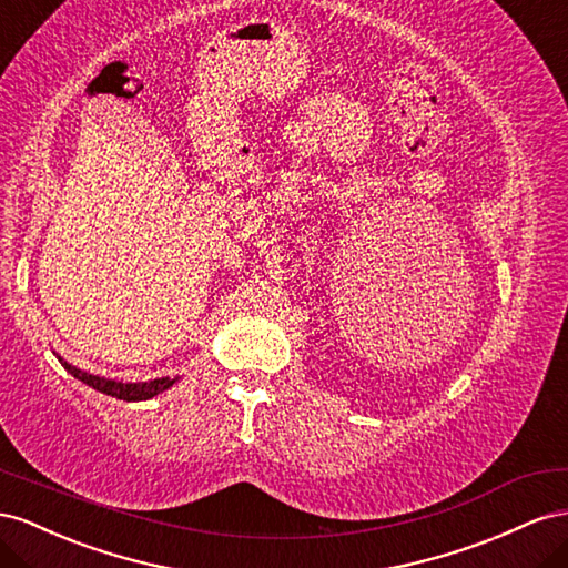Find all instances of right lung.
<instances>
[{
  "mask_svg": "<svg viewBox=\"0 0 568 568\" xmlns=\"http://www.w3.org/2000/svg\"><path fill=\"white\" fill-rule=\"evenodd\" d=\"M57 359L61 362V366L67 368L73 378L90 385L92 390H100V393H104L109 397H116V399H123V402L152 399V397H156L161 393H166L169 387H173L178 381H181V376H173V378L164 376V378H152V381H144V383H125V381H116V378H104V376L88 374V371L69 364L67 359H61L59 354H57Z\"/></svg>",
  "mask_w": 568,
  "mask_h": 568,
  "instance_id": "add662e5",
  "label": "right lung"
}]
</instances>
